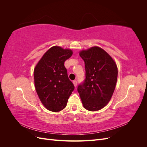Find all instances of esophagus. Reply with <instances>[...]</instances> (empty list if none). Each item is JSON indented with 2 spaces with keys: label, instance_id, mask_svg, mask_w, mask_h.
<instances>
[{
  "label": "esophagus",
  "instance_id": "34e87169",
  "mask_svg": "<svg viewBox=\"0 0 147 147\" xmlns=\"http://www.w3.org/2000/svg\"><path fill=\"white\" fill-rule=\"evenodd\" d=\"M73 83H74V84L75 87H76V86H77V80L73 81Z\"/></svg>",
  "mask_w": 147,
  "mask_h": 147
}]
</instances>
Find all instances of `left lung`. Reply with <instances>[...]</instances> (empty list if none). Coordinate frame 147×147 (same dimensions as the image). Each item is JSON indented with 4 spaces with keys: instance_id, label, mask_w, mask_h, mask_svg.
I'll return each instance as SVG.
<instances>
[{
    "instance_id": "left-lung-1",
    "label": "left lung",
    "mask_w": 147,
    "mask_h": 147,
    "mask_svg": "<svg viewBox=\"0 0 147 147\" xmlns=\"http://www.w3.org/2000/svg\"><path fill=\"white\" fill-rule=\"evenodd\" d=\"M84 61L85 79L77 91L84 109L89 111L102 109L109 103L117 81L116 63L107 53L94 47L80 53Z\"/></svg>"
}]
</instances>
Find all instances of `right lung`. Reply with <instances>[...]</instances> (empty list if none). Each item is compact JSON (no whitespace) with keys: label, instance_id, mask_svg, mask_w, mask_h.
Returning a JSON list of instances; mask_svg holds the SVG:
<instances>
[{"label":"right lung","instance_id":"1","mask_svg":"<svg viewBox=\"0 0 147 147\" xmlns=\"http://www.w3.org/2000/svg\"><path fill=\"white\" fill-rule=\"evenodd\" d=\"M72 55V50L53 47L44 54L34 69L35 90L43 105L51 112L64 109L74 90L64 66L65 60Z\"/></svg>","mask_w":147,"mask_h":147}]
</instances>
